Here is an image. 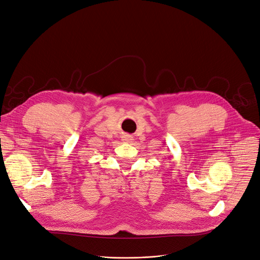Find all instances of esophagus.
Masks as SVG:
<instances>
[{"instance_id":"1","label":"esophagus","mask_w":260,"mask_h":260,"mask_svg":"<svg viewBox=\"0 0 260 260\" xmlns=\"http://www.w3.org/2000/svg\"><path fill=\"white\" fill-rule=\"evenodd\" d=\"M124 143H129V142H132L133 141V137L132 136H129V135H124V136H122V139H121Z\"/></svg>"}]
</instances>
